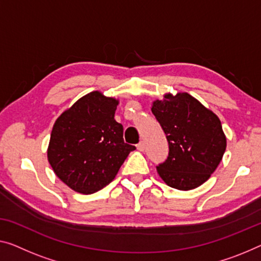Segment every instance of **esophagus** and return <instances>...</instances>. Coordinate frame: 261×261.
Wrapping results in <instances>:
<instances>
[{
    "instance_id": "1",
    "label": "esophagus",
    "mask_w": 261,
    "mask_h": 261,
    "mask_svg": "<svg viewBox=\"0 0 261 261\" xmlns=\"http://www.w3.org/2000/svg\"><path fill=\"white\" fill-rule=\"evenodd\" d=\"M137 149H138L139 151H144V150H145V143H144L143 141L139 142V143L137 144Z\"/></svg>"
}]
</instances>
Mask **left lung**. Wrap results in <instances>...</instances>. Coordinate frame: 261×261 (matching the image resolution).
Wrapping results in <instances>:
<instances>
[{"label":"left lung","mask_w":261,"mask_h":261,"mask_svg":"<svg viewBox=\"0 0 261 261\" xmlns=\"http://www.w3.org/2000/svg\"><path fill=\"white\" fill-rule=\"evenodd\" d=\"M152 114L169 142V155L157 166L166 184L192 190L215 172L226 149L219 118L186 92L153 102Z\"/></svg>","instance_id":"obj_1"}]
</instances>
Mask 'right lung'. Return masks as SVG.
I'll return each instance as SVG.
<instances>
[{
    "label": "right lung",
    "mask_w": 261,
    "mask_h": 261,
    "mask_svg": "<svg viewBox=\"0 0 261 261\" xmlns=\"http://www.w3.org/2000/svg\"><path fill=\"white\" fill-rule=\"evenodd\" d=\"M118 100L92 91L64 111L54 124L48 161L54 172L73 191L91 194L114 180L136 146L123 139L115 120Z\"/></svg>",
    "instance_id": "1"
}]
</instances>
